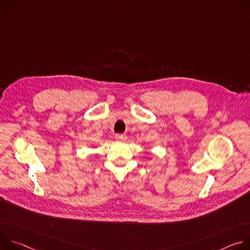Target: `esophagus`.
I'll return each mask as SVG.
<instances>
[{
  "label": "esophagus",
  "mask_w": 250,
  "mask_h": 250,
  "mask_svg": "<svg viewBox=\"0 0 250 250\" xmlns=\"http://www.w3.org/2000/svg\"><path fill=\"white\" fill-rule=\"evenodd\" d=\"M115 138H116L117 140L124 141V140H125V139H126V135H125V134H116Z\"/></svg>",
  "instance_id": "34e87169"
}]
</instances>
